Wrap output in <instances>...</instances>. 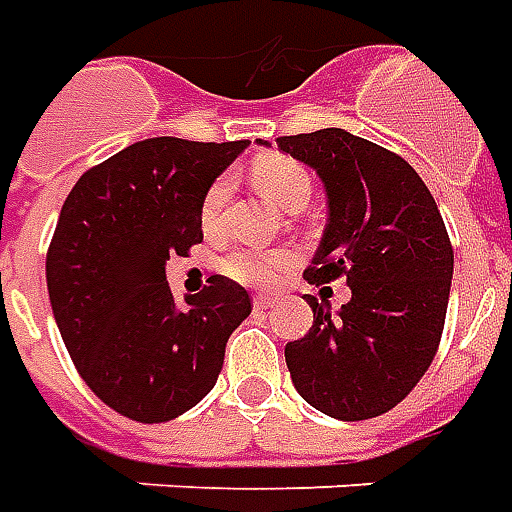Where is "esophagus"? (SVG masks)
<instances>
[{
	"instance_id": "1",
	"label": "esophagus",
	"mask_w": 512,
	"mask_h": 512,
	"mask_svg": "<svg viewBox=\"0 0 512 512\" xmlns=\"http://www.w3.org/2000/svg\"><path fill=\"white\" fill-rule=\"evenodd\" d=\"M255 308H260V311H266V308H271L274 302H271V297H255Z\"/></svg>"
}]
</instances>
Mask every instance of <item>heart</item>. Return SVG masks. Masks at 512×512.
Listing matches in <instances>:
<instances>
[{
  "label": "heart",
  "mask_w": 512,
  "mask_h": 512,
  "mask_svg": "<svg viewBox=\"0 0 512 512\" xmlns=\"http://www.w3.org/2000/svg\"><path fill=\"white\" fill-rule=\"evenodd\" d=\"M252 179L266 196L274 198L285 210H291L294 204H300L302 198H308V193H311V179H308L305 168L300 162H294L291 156L283 154L257 156L252 162ZM227 196L229 182L224 176H218L201 198V227H204V232H218L221 229ZM291 263H294V257H291V252H283V249L243 246V249H235V252H229L224 257L221 269L235 283L263 288V285L274 283Z\"/></svg>",
  "instance_id": "obj_1"
}]
</instances>
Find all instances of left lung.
Wrapping results in <instances>:
<instances>
[{
  "label": "left lung",
  "instance_id": "left-lung-1",
  "mask_svg": "<svg viewBox=\"0 0 512 512\" xmlns=\"http://www.w3.org/2000/svg\"><path fill=\"white\" fill-rule=\"evenodd\" d=\"M277 148L314 168L328 196V227L305 280L347 277L353 294L339 314L305 297L314 325L285 344L291 381L336 420L384 415L440 347L454 274L443 215L406 159L344 128L280 137Z\"/></svg>",
  "mask_w": 512,
  "mask_h": 512
}]
</instances>
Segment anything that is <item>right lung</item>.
I'll return each mask as SVG.
<instances>
[{
    "instance_id": "obj_1",
    "label": "right lung",
    "mask_w": 512,
    "mask_h": 512,
    "mask_svg": "<svg viewBox=\"0 0 512 512\" xmlns=\"http://www.w3.org/2000/svg\"><path fill=\"white\" fill-rule=\"evenodd\" d=\"M249 145L154 137L86 170L47 249V291L86 387L114 412L165 423L218 381L246 288L212 274L173 300L165 263L201 243V198Z\"/></svg>"
}]
</instances>
